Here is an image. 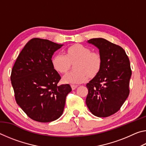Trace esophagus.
<instances>
[{
	"instance_id": "1",
	"label": "esophagus",
	"mask_w": 146,
	"mask_h": 146,
	"mask_svg": "<svg viewBox=\"0 0 146 146\" xmlns=\"http://www.w3.org/2000/svg\"><path fill=\"white\" fill-rule=\"evenodd\" d=\"M71 86V88H72V90H75V89L77 88V85H75V84H72Z\"/></svg>"
}]
</instances>
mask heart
I'll return each instance as SVG.
<instances>
[{
  "mask_svg": "<svg viewBox=\"0 0 146 146\" xmlns=\"http://www.w3.org/2000/svg\"><path fill=\"white\" fill-rule=\"evenodd\" d=\"M75 69L64 76L66 83L78 84L87 80L88 75L93 76L97 75L102 65V58L97 52L81 44H75L66 49V55L57 53L52 58V64L56 71L66 73L70 69L71 63L76 62Z\"/></svg>",
  "mask_w": 146,
  "mask_h": 146,
  "instance_id": "b5f03b06",
  "label": "heart"
}]
</instances>
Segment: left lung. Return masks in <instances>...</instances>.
I'll return each instance as SVG.
<instances>
[{
  "label": "left lung",
  "instance_id": "8db88e82",
  "mask_svg": "<svg viewBox=\"0 0 146 146\" xmlns=\"http://www.w3.org/2000/svg\"><path fill=\"white\" fill-rule=\"evenodd\" d=\"M88 42L99 49L102 65L86 84V105L94 115L108 117L117 113L129 96V59L122 47L104 38H91Z\"/></svg>",
  "mask_w": 146,
  "mask_h": 146
}]
</instances>
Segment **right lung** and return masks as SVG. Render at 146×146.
<instances>
[{"label": "right lung", "instance_id": "add662e5", "mask_svg": "<svg viewBox=\"0 0 146 146\" xmlns=\"http://www.w3.org/2000/svg\"><path fill=\"white\" fill-rule=\"evenodd\" d=\"M46 39L33 38L22 49L11 70L15 100L32 120L54 121L62 115L70 84L58 85L61 77L52 64V55L60 48Z\"/></svg>", "mask_w": 146, "mask_h": 146}]
</instances>
